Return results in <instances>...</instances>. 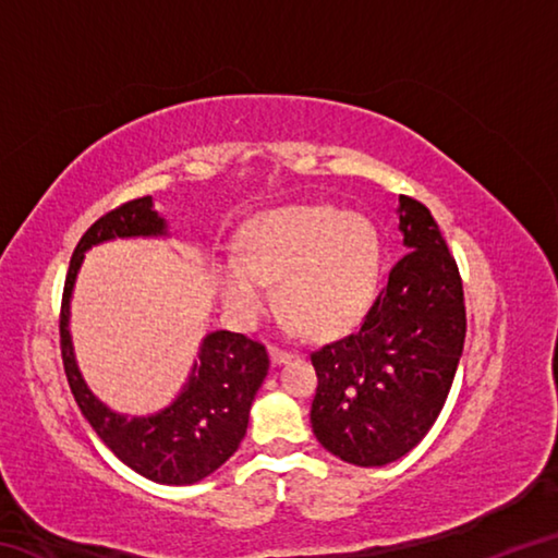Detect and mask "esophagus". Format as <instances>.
<instances>
[{"instance_id":"obj_1","label":"esophagus","mask_w":558,"mask_h":558,"mask_svg":"<svg viewBox=\"0 0 558 558\" xmlns=\"http://www.w3.org/2000/svg\"><path fill=\"white\" fill-rule=\"evenodd\" d=\"M290 359H295V352H288V349H280V347H270V362L276 366L288 364Z\"/></svg>"}]
</instances>
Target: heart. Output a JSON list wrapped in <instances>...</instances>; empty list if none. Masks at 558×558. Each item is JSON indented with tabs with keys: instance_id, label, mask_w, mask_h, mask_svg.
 Masks as SVG:
<instances>
[{
	"instance_id": "b5f03b06",
	"label": "heart",
	"mask_w": 558,
	"mask_h": 558,
	"mask_svg": "<svg viewBox=\"0 0 558 558\" xmlns=\"http://www.w3.org/2000/svg\"><path fill=\"white\" fill-rule=\"evenodd\" d=\"M243 253L219 258V290L231 313L256 323L280 282V305L313 337L354 329L379 292L384 245L376 226L337 206H288L248 226Z\"/></svg>"
}]
</instances>
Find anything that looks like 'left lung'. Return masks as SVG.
Listing matches in <instances>:
<instances>
[{
  "label": "left lung",
  "mask_w": 558,
  "mask_h": 558,
  "mask_svg": "<svg viewBox=\"0 0 558 558\" xmlns=\"http://www.w3.org/2000/svg\"><path fill=\"white\" fill-rule=\"evenodd\" d=\"M405 256L356 332L310 354L317 391L310 423L339 460L381 468L436 423L465 344L462 280L436 219L399 196Z\"/></svg>",
  "instance_id": "obj_1"
}]
</instances>
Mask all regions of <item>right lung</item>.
Returning <instances> with one entry per match:
<instances>
[{"instance_id": "right-lung-1", "label": "right lung", "mask_w": 558, "mask_h": 558, "mask_svg": "<svg viewBox=\"0 0 558 558\" xmlns=\"http://www.w3.org/2000/svg\"><path fill=\"white\" fill-rule=\"evenodd\" d=\"M169 226L155 211L153 196L128 202L98 219L73 251L61 302V356L81 413L98 438L130 470L159 485H194L219 470L248 428L251 403L266 379V347L245 335L216 329L202 339L189 379L177 399L149 415L112 411L88 389L71 339V298L75 278L93 245L116 239H167Z\"/></svg>"}]
</instances>
